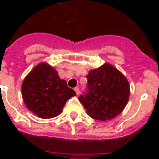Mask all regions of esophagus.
Masks as SVG:
<instances>
[{
    "label": "esophagus",
    "mask_w": 159,
    "mask_h": 159,
    "mask_svg": "<svg viewBox=\"0 0 159 159\" xmlns=\"http://www.w3.org/2000/svg\"><path fill=\"white\" fill-rule=\"evenodd\" d=\"M75 93H76V95H80V88H75Z\"/></svg>",
    "instance_id": "1"
}]
</instances>
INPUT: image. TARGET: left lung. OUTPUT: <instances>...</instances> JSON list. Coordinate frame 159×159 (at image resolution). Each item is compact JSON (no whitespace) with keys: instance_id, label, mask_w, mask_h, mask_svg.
Segmentation results:
<instances>
[{"instance_id":"left-lung-1","label":"left lung","mask_w":159,"mask_h":159,"mask_svg":"<svg viewBox=\"0 0 159 159\" xmlns=\"http://www.w3.org/2000/svg\"><path fill=\"white\" fill-rule=\"evenodd\" d=\"M88 93L80 102L91 118L106 121L116 118L124 110L130 95V85L121 71L110 64L91 70L87 75Z\"/></svg>"}]
</instances>
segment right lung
Here are the masks:
<instances>
[{
    "label": "right lung",
    "mask_w": 159,
    "mask_h": 159,
    "mask_svg": "<svg viewBox=\"0 0 159 159\" xmlns=\"http://www.w3.org/2000/svg\"><path fill=\"white\" fill-rule=\"evenodd\" d=\"M22 98L29 111L41 119H51L62 112L67 99L76 94L60 79L54 67L40 63L25 77Z\"/></svg>",
    "instance_id": "add662e5"
}]
</instances>
